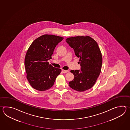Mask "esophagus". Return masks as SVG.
<instances>
[{
    "label": "esophagus",
    "mask_w": 130,
    "mask_h": 130,
    "mask_svg": "<svg viewBox=\"0 0 130 130\" xmlns=\"http://www.w3.org/2000/svg\"><path fill=\"white\" fill-rule=\"evenodd\" d=\"M62 72L63 73H67V72H68V70H62Z\"/></svg>",
    "instance_id": "1"
}]
</instances>
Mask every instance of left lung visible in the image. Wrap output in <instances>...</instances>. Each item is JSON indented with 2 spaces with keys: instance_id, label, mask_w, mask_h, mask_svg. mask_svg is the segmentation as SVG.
Listing matches in <instances>:
<instances>
[{
  "instance_id": "obj_1",
  "label": "left lung",
  "mask_w": 130,
  "mask_h": 130,
  "mask_svg": "<svg viewBox=\"0 0 130 130\" xmlns=\"http://www.w3.org/2000/svg\"><path fill=\"white\" fill-rule=\"evenodd\" d=\"M67 43L79 58L81 70H71L73 80L69 82L71 88L84 91L94 86L101 72L102 56L97 42L89 36H77L66 39Z\"/></svg>"
}]
</instances>
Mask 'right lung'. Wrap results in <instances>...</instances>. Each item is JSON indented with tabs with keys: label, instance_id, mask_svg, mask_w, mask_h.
Masks as SVG:
<instances>
[{
	"label": "right lung",
	"instance_id": "add662e5",
	"mask_svg": "<svg viewBox=\"0 0 130 130\" xmlns=\"http://www.w3.org/2000/svg\"><path fill=\"white\" fill-rule=\"evenodd\" d=\"M63 38L44 35L36 39L28 49L25 59L27 79L33 88L44 91L51 88L61 70L53 67L48 62L54 50Z\"/></svg>",
	"mask_w": 130,
	"mask_h": 130
}]
</instances>
